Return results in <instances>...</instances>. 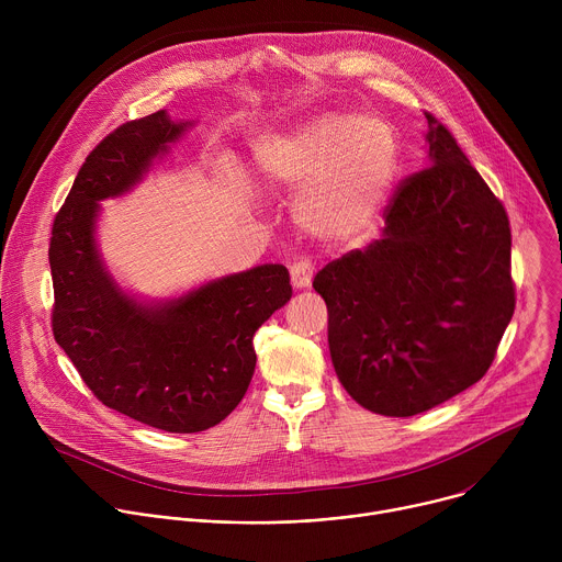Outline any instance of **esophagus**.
<instances>
[{
    "label": "esophagus",
    "mask_w": 562,
    "mask_h": 562,
    "mask_svg": "<svg viewBox=\"0 0 562 562\" xmlns=\"http://www.w3.org/2000/svg\"><path fill=\"white\" fill-rule=\"evenodd\" d=\"M313 273H315V267H313L311 260H306V258L295 260V262L291 265V282H293V286H295V289L308 286L311 280H313Z\"/></svg>",
    "instance_id": "1"
}]
</instances>
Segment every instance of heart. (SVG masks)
Returning a JSON list of instances; mask_svg holds the SVG:
<instances>
[{"label": "heart", "instance_id": "b5f03b06", "mask_svg": "<svg viewBox=\"0 0 562 562\" xmlns=\"http://www.w3.org/2000/svg\"><path fill=\"white\" fill-rule=\"evenodd\" d=\"M393 128L378 115H323L256 148L260 176L300 191V226L327 243L358 237L380 211L395 173Z\"/></svg>", "mask_w": 562, "mask_h": 562}]
</instances>
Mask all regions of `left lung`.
Masks as SVG:
<instances>
[{
  "label": "left lung",
  "mask_w": 562,
  "mask_h": 562,
  "mask_svg": "<svg viewBox=\"0 0 562 562\" xmlns=\"http://www.w3.org/2000/svg\"><path fill=\"white\" fill-rule=\"evenodd\" d=\"M429 167L400 182L384 233L317 271L347 393L380 416L423 414L492 367L516 308L503 202L425 113Z\"/></svg>",
  "instance_id": "obj_1"
}]
</instances>
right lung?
<instances>
[{"label":"right lung","instance_id":"right-lung-1","mask_svg":"<svg viewBox=\"0 0 562 562\" xmlns=\"http://www.w3.org/2000/svg\"><path fill=\"white\" fill-rule=\"evenodd\" d=\"M187 124L165 111L109 133L85 159L53 220V336L102 405L169 434L222 423L256 371L254 336L291 300L289 271L262 265L178 300L124 295L95 251L98 202L128 191Z\"/></svg>","mask_w":562,"mask_h":562}]
</instances>
